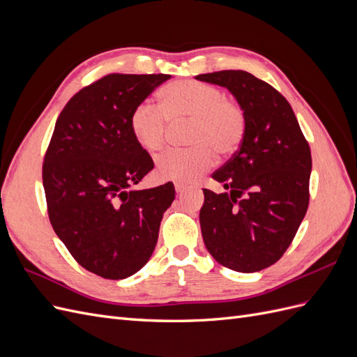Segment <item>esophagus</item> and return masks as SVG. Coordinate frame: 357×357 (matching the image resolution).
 Returning <instances> with one entry per match:
<instances>
[{
    "mask_svg": "<svg viewBox=\"0 0 357 357\" xmlns=\"http://www.w3.org/2000/svg\"><path fill=\"white\" fill-rule=\"evenodd\" d=\"M186 189H188L186 185H181V183H176V192L177 193H183Z\"/></svg>",
    "mask_w": 357,
    "mask_h": 357,
    "instance_id": "1",
    "label": "esophagus"
}]
</instances>
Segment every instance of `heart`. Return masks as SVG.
Here are the masks:
<instances>
[{"mask_svg": "<svg viewBox=\"0 0 357 357\" xmlns=\"http://www.w3.org/2000/svg\"><path fill=\"white\" fill-rule=\"evenodd\" d=\"M160 109L139 102L131 113L129 126L135 142L150 153L159 152L167 142V121H190L186 150H169L158 158L156 171L164 180L195 181L215 162V153H234L243 142L245 116L241 107L225 98V93L195 80L174 82L159 93Z\"/></svg>", "mask_w": 357, "mask_h": 357, "instance_id": "heart-1", "label": "heart"}]
</instances>
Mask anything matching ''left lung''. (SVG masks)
Instances as JSON below:
<instances>
[{"instance_id":"left-lung-1","label":"left lung","mask_w":357,"mask_h":357,"mask_svg":"<svg viewBox=\"0 0 357 357\" xmlns=\"http://www.w3.org/2000/svg\"><path fill=\"white\" fill-rule=\"evenodd\" d=\"M228 89L245 116L241 146L204 189L201 232L208 253L238 273H256L287 250L308 208L311 152L296 116L271 84L241 70L199 74Z\"/></svg>"}]
</instances>
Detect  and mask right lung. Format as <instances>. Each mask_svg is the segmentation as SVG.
I'll return each mask as SVG.
<instances>
[{
  "label": "right lung",
  "mask_w": 357,
  "mask_h": 357,
  "mask_svg": "<svg viewBox=\"0 0 357 357\" xmlns=\"http://www.w3.org/2000/svg\"><path fill=\"white\" fill-rule=\"evenodd\" d=\"M169 74H109L61 112L43 164L50 223L71 256L102 278L139 271L158 243L174 185L137 190L153 160L129 119Z\"/></svg>",
  "instance_id": "add662e5"
}]
</instances>
